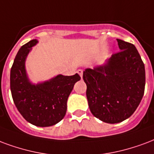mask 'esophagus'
I'll return each instance as SVG.
<instances>
[{"label":"esophagus","instance_id":"esophagus-1","mask_svg":"<svg viewBox=\"0 0 154 154\" xmlns=\"http://www.w3.org/2000/svg\"><path fill=\"white\" fill-rule=\"evenodd\" d=\"M77 73H78V74H79V75H80V77H82L83 71H82V69H78V70H77Z\"/></svg>","mask_w":154,"mask_h":154}]
</instances>
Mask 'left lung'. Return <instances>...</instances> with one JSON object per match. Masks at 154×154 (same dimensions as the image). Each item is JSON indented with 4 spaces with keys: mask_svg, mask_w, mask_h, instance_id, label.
Returning a JSON list of instances; mask_svg holds the SVG:
<instances>
[{
    "mask_svg": "<svg viewBox=\"0 0 154 154\" xmlns=\"http://www.w3.org/2000/svg\"><path fill=\"white\" fill-rule=\"evenodd\" d=\"M120 51L104 65L83 72L90 110L107 123H118L131 116L144 93V64L135 46L117 39Z\"/></svg>",
    "mask_w": 154,
    "mask_h": 154,
    "instance_id": "8db88e82",
    "label": "left lung"
}]
</instances>
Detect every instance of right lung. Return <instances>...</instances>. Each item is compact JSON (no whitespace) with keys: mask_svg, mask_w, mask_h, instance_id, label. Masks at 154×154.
I'll return each mask as SVG.
<instances>
[{"mask_svg":"<svg viewBox=\"0 0 154 154\" xmlns=\"http://www.w3.org/2000/svg\"><path fill=\"white\" fill-rule=\"evenodd\" d=\"M36 43V40H32L18 51L10 70V91L14 103L25 120L45 127L55 125L64 118L68 98L81 77L77 73L58 75L48 82L32 85L26 74L25 60Z\"/></svg>","mask_w":154,"mask_h":154,"instance_id":"right-lung-1","label":"right lung"}]
</instances>
